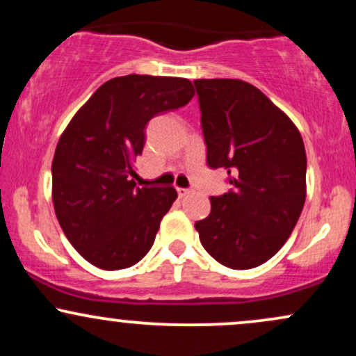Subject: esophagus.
I'll list each match as a JSON object with an SVG mask.
<instances>
[{
	"label": "esophagus",
	"mask_w": 356,
	"mask_h": 356,
	"mask_svg": "<svg viewBox=\"0 0 356 356\" xmlns=\"http://www.w3.org/2000/svg\"><path fill=\"white\" fill-rule=\"evenodd\" d=\"M177 194H179V197H186V195H189L191 194V189H186V187H177Z\"/></svg>",
	"instance_id": "1"
}]
</instances>
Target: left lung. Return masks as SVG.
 Here are the masks:
<instances>
[{
    "mask_svg": "<svg viewBox=\"0 0 356 356\" xmlns=\"http://www.w3.org/2000/svg\"><path fill=\"white\" fill-rule=\"evenodd\" d=\"M207 165L226 169L231 189L212 195L195 222L201 244L222 266L266 263L295 229L306 199V152L300 132L243 80H194Z\"/></svg>",
    "mask_w": 356,
    "mask_h": 356,
    "instance_id": "obj_1",
    "label": "left lung"
}]
</instances>
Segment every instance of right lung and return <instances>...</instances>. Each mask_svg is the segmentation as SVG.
I'll list each match as a JSON object with an SVG mask.
<instances>
[{"mask_svg":"<svg viewBox=\"0 0 356 356\" xmlns=\"http://www.w3.org/2000/svg\"><path fill=\"white\" fill-rule=\"evenodd\" d=\"M187 79L125 75L105 81L61 134L51 164L53 206L72 246L93 266L124 269L152 248L174 187H137L132 161L154 117L187 105Z\"/></svg>","mask_w":356,"mask_h":356,"instance_id":"obj_1","label":"right lung"}]
</instances>
